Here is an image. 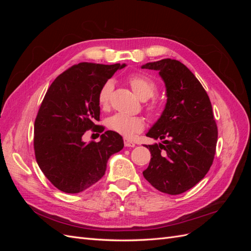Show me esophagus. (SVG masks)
Segmentation results:
<instances>
[{
    "mask_svg": "<svg viewBox=\"0 0 251 251\" xmlns=\"http://www.w3.org/2000/svg\"><path fill=\"white\" fill-rule=\"evenodd\" d=\"M124 143H125V146L127 147V148H134L135 147V143L132 140L127 139V138L124 139Z\"/></svg>",
    "mask_w": 251,
    "mask_h": 251,
    "instance_id": "esophagus-1",
    "label": "esophagus"
}]
</instances>
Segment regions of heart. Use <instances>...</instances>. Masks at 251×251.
<instances>
[{
  "instance_id": "obj_1",
  "label": "heart",
  "mask_w": 251,
  "mask_h": 251,
  "mask_svg": "<svg viewBox=\"0 0 251 251\" xmlns=\"http://www.w3.org/2000/svg\"><path fill=\"white\" fill-rule=\"evenodd\" d=\"M128 85L131 86L134 93L137 95L141 100H147L153 96L157 91V83L155 80L149 77L148 75L141 73L132 74L127 78ZM113 91V81L108 79L102 83L100 91H98L97 100L101 107H107L111 93ZM159 101L153 100L149 104V110L151 113H156L159 110ZM107 126L111 131L125 136L126 138H131L136 133H139L144 127V119L139 116H128L126 114L117 113L114 114L107 119Z\"/></svg>"
}]
</instances>
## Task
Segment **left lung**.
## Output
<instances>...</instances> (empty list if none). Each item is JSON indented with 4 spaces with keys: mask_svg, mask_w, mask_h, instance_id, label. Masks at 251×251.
<instances>
[{
    "mask_svg": "<svg viewBox=\"0 0 251 251\" xmlns=\"http://www.w3.org/2000/svg\"><path fill=\"white\" fill-rule=\"evenodd\" d=\"M141 68L159 71L168 96L160 118L147 133L163 141L146 146L151 157L143 177L158 191L179 195L201 181L214 161L218 127L211 103L200 81L179 60L164 58Z\"/></svg>",
    "mask_w": 251,
    "mask_h": 251,
    "instance_id": "1",
    "label": "left lung"
}]
</instances>
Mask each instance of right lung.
Masks as SVG:
<instances>
[{"label":"right lung","instance_id":"right-lung-1","mask_svg":"<svg viewBox=\"0 0 251 251\" xmlns=\"http://www.w3.org/2000/svg\"><path fill=\"white\" fill-rule=\"evenodd\" d=\"M126 64L79 63L54 79L45 95L34 123L36 162L59 191L77 194L100 180L111 155L124 148L123 137L113 131L100 141L81 140L85 132H103L100 121L98 91Z\"/></svg>","mask_w":251,"mask_h":251}]
</instances>
